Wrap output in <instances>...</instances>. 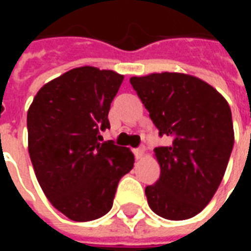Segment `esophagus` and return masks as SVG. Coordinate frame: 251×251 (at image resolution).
Returning <instances> with one entry per match:
<instances>
[{"instance_id":"34e87169","label":"esophagus","mask_w":251,"mask_h":251,"mask_svg":"<svg viewBox=\"0 0 251 251\" xmlns=\"http://www.w3.org/2000/svg\"><path fill=\"white\" fill-rule=\"evenodd\" d=\"M144 152H145V148L144 147H140V148H136V149H133V153H134L136 158H141L142 156H144Z\"/></svg>"}]
</instances>
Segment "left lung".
Segmentation results:
<instances>
[{"instance_id":"left-lung-1","label":"left lung","mask_w":251,"mask_h":251,"mask_svg":"<svg viewBox=\"0 0 251 251\" xmlns=\"http://www.w3.org/2000/svg\"><path fill=\"white\" fill-rule=\"evenodd\" d=\"M130 84L158 136L172 140L154 149L161 172L145 188L148 204L169 221L198 215L215 195L231 154L230 106L208 83L185 74L133 76Z\"/></svg>"}]
</instances>
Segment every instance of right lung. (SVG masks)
Returning a JSON list of instances; mask_svg holds the SVG:
<instances>
[{
  "label": "right lung",
  "instance_id": "right-lung-1",
  "mask_svg": "<svg viewBox=\"0 0 251 251\" xmlns=\"http://www.w3.org/2000/svg\"><path fill=\"white\" fill-rule=\"evenodd\" d=\"M124 76L79 67L39 90L26 115L28 148L36 177L52 205L75 222L106 215L133 153L102 141L110 103Z\"/></svg>",
  "mask_w": 251,
  "mask_h": 251
}]
</instances>
